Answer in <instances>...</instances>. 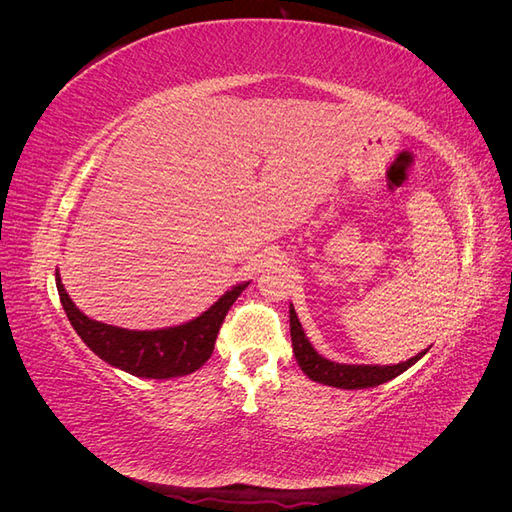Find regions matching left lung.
Here are the masks:
<instances>
[{
    "mask_svg": "<svg viewBox=\"0 0 512 512\" xmlns=\"http://www.w3.org/2000/svg\"><path fill=\"white\" fill-rule=\"evenodd\" d=\"M290 337H292V352L297 359L299 367L305 371V376L320 384L337 386V389H369V386H378L382 382H389L404 374L408 367H412L418 359H423L425 352H418L412 359L397 363V365H344L335 363L320 356L314 346L309 344L305 331L297 318V312L290 305Z\"/></svg>",
    "mask_w": 512,
    "mask_h": 512,
    "instance_id": "obj_1",
    "label": "left lung"
}]
</instances>
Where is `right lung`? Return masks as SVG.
<instances>
[{"label": "right lung", "mask_w": 512, "mask_h": 512, "mask_svg": "<svg viewBox=\"0 0 512 512\" xmlns=\"http://www.w3.org/2000/svg\"><path fill=\"white\" fill-rule=\"evenodd\" d=\"M55 282L59 301L66 309L70 324L91 348V352H96L108 365L128 371L132 376L153 380L188 376L198 367H203L213 354L215 339H218L230 305L237 301L239 294L250 284L245 282L230 288L207 312L190 322L179 324V327L158 331H130L87 318L68 297L57 271Z\"/></svg>", "instance_id": "add662e5"}]
</instances>
